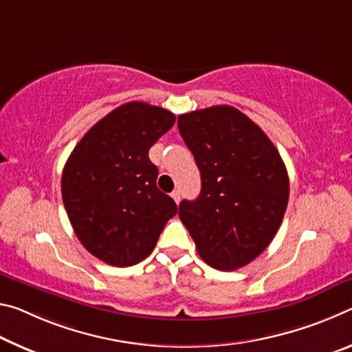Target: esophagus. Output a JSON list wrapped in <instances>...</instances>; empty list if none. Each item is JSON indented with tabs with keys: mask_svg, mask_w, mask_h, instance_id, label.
<instances>
[{
	"mask_svg": "<svg viewBox=\"0 0 352 352\" xmlns=\"http://www.w3.org/2000/svg\"><path fill=\"white\" fill-rule=\"evenodd\" d=\"M171 198L176 201V204H179V201H181V192H179V190H175V192L171 193Z\"/></svg>",
	"mask_w": 352,
	"mask_h": 352,
	"instance_id": "1",
	"label": "esophagus"
}]
</instances>
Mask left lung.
I'll return each mask as SVG.
<instances>
[{"label": "left lung", "instance_id": "obj_1", "mask_svg": "<svg viewBox=\"0 0 352 352\" xmlns=\"http://www.w3.org/2000/svg\"><path fill=\"white\" fill-rule=\"evenodd\" d=\"M201 173V193L184 199L179 218L198 254L221 272L261 256L289 204V175L267 134L232 106L177 117Z\"/></svg>", "mask_w": 352, "mask_h": 352}]
</instances>
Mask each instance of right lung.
<instances>
[{"label":"right lung","mask_w":352,"mask_h":352,"mask_svg":"<svg viewBox=\"0 0 352 352\" xmlns=\"http://www.w3.org/2000/svg\"><path fill=\"white\" fill-rule=\"evenodd\" d=\"M175 113L132 101L113 109L80 138L62 173V199L90 254L131 267L151 254L177 206L157 188L148 151L175 124Z\"/></svg>","instance_id":"1"}]
</instances>
